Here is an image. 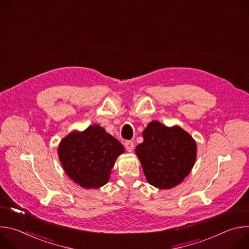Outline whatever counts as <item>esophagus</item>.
<instances>
[{"label":"esophagus","instance_id":"esophagus-1","mask_svg":"<svg viewBox=\"0 0 249 249\" xmlns=\"http://www.w3.org/2000/svg\"><path fill=\"white\" fill-rule=\"evenodd\" d=\"M125 148H126V150H127V152H132L133 151V149H134V143L132 141H126L125 142Z\"/></svg>","mask_w":249,"mask_h":249}]
</instances>
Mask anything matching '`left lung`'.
<instances>
[{
    "label": "left lung",
    "mask_w": 249,
    "mask_h": 249,
    "mask_svg": "<svg viewBox=\"0 0 249 249\" xmlns=\"http://www.w3.org/2000/svg\"><path fill=\"white\" fill-rule=\"evenodd\" d=\"M143 138L135 152L148 182L160 189L181 183L196 160L194 139L179 126L166 127L158 121L149 123Z\"/></svg>",
    "instance_id": "left-lung-1"
}]
</instances>
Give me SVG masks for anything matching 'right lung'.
Segmentation results:
<instances>
[{
  "mask_svg": "<svg viewBox=\"0 0 249 249\" xmlns=\"http://www.w3.org/2000/svg\"><path fill=\"white\" fill-rule=\"evenodd\" d=\"M124 147L99 125L74 131L59 144L58 156L67 175L80 186L99 188L107 183Z\"/></svg>",
  "mask_w": 249,
  "mask_h": 249,
  "instance_id": "1",
  "label": "right lung"
}]
</instances>
